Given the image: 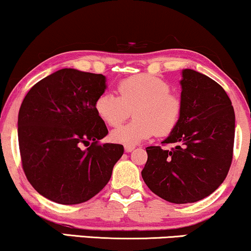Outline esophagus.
<instances>
[{"mask_svg": "<svg viewBox=\"0 0 251 251\" xmlns=\"http://www.w3.org/2000/svg\"><path fill=\"white\" fill-rule=\"evenodd\" d=\"M135 149V145H125L126 152H131Z\"/></svg>", "mask_w": 251, "mask_h": 251, "instance_id": "1", "label": "esophagus"}]
</instances>
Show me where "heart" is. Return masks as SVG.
<instances>
[{"label":"heart","instance_id":"heart-1","mask_svg":"<svg viewBox=\"0 0 251 251\" xmlns=\"http://www.w3.org/2000/svg\"><path fill=\"white\" fill-rule=\"evenodd\" d=\"M169 83L150 74H137L117 86L119 97L103 93L95 100L94 109L104 123L119 126L132 110L134 121L110 132L111 141L135 145L156 134L168 136L178 126L181 102L170 93Z\"/></svg>","mask_w":251,"mask_h":251}]
</instances>
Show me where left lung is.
<instances>
[{"mask_svg": "<svg viewBox=\"0 0 251 251\" xmlns=\"http://www.w3.org/2000/svg\"><path fill=\"white\" fill-rule=\"evenodd\" d=\"M181 115L162 143L171 150L148 147L142 170L147 186L173 203L196 202L224 182L233 159L235 113L225 89L191 69L181 71Z\"/></svg>", "mask_w": 251, "mask_h": 251, "instance_id": "8db88e82", "label": "left lung"}]
</instances>
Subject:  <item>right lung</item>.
Instances as JSON below:
<instances>
[{
    "mask_svg": "<svg viewBox=\"0 0 251 251\" xmlns=\"http://www.w3.org/2000/svg\"><path fill=\"white\" fill-rule=\"evenodd\" d=\"M106 81L102 74L61 69L37 82L22 102V165L46 199L61 205L85 202L106 186L122 157L123 145L98 144L108 134L94 109Z\"/></svg>",
    "mask_w": 251,
    "mask_h": 251,
    "instance_id": "add662e5",
    "label": "right lung"
}]
</instances>
